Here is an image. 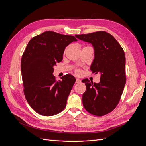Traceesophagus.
I'll return each mask as SVG.
<instances>
[{"label": "esophagus", "mask_w": 146, "mask_h": 146, "mask_svg": "<svg viewBox=\"0 0 146 146\" xmlns=\"http://www.w3.org/2000/svg\"><path fill=\"white\" fill-rule=\"evenodd\" d=\"M80 82H81V80H80L79 78H76V83H80Z\"/></svg>", "instance_id": "34e87169"}]
</instances>
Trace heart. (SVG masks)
Returning <instances> with one entry per match:
<instances>
[{"mask_svg":"<svg viewBox=\"0 0 146 146\" xmlns=\"http://www.w3.org/2000/svg\"><path fill=\"white\" fill-rule=\"evenodd\" d=\"M68 48H66V49H65V52H66V51H67ZM76 72L77 74H79L80 73V70H76Z\"/></svg>","mask_w":146,"mask_h":146,"instance_id":"heart-1","label":"heart"}]
</instances>
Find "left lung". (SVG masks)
<instances>
[{
	"mask_svg": "<svg viewBox=\"0 0 146 146\" xmlns=\"http://www.w3.org/2000/svg\"><path fill=\"white\" fill-rule=\"evenodd\" d=\"M94 47V58L90 69L100 74V82L83 79L86 90L82 96L83 105L95 116L105 115L116 107L125 83V56L122 47L111 34L104 31L76 35Z\"/></svg>",
	"mask_w": 146,
	"mask_h": 146,
	"instance_id": "1",
	"label": "left lung"
}]
</instances>
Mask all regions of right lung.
Instances as JSON below:
<instances>
[{"label":"right lung","instance_id":"obj_1","mask_svg":"<svg viewBox=\"0 0 146 146\" xmlns=\"http://www.w3.org/2000/svg\"><path fill=\"white\" fill-rule=\"evenodd\" d=\"M77 39L47 31L29 42L22 56L21 69L26 100L35 111L45 116L61 112L76 78L70 74L56 81L54 66L63 60L66 47Z\"/></svg>","mask_w":146,"mask_h":146}]
</instances>
